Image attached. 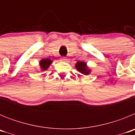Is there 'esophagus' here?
Listing matches in <instances>:
<instances>
[{
    "instance_id": "1",
    "label": "esophagus",
    "mask_w": 135,
    "mask_h": 135,
    "mask_svg": "<svg viewBox=\"0 0 135 135\" xmlns=\"http://www.w3.org/2000/svg\"><path fill=\"white\" fill-rule=\"evenodd\" d=\"M60 61H62V62L66 61L67 59L65 58V57H61V59H60Z\"/></svg>"
}]
</instances>
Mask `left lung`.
Here are the masks:
<instances>
[{
    "label": "left lung",
    "instance_id": "8db88e82",
    "mask_svg": "<svg viewBox=\"0 0 135 135\" xmlns=\"http://www.w3.org/2000/svg\"><path fill=\"white\" fill-rule=\"evenodd\" d=\"M75 68L80 73L83 75H89L91 72V70L89 68L86 63L84 61H78L75 65Z\"/></svg>",
    "mask_w": 135,
    "mask_h": 135
}]
</instances>
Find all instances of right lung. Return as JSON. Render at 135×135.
Instances as JSON below:
<instances>
[{
	"label": "right lung",
	"instance_id": "right-lung-1",
	"mask_svg": "<svg viewBox=\"0 0 135 135\" xmlns=\"http://www.w3.org/2000/svg\"><path fill=\"white\" fill-rule=\"evenodd\" d=\"M53 63V60L50 59H42L39 62V65H40V68L42 71H46L47 69L49 68L50 65Z\"/></svg>",
	"mask_w": 135,
	"mask_h": 135
}]
</instances>
